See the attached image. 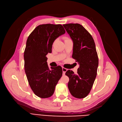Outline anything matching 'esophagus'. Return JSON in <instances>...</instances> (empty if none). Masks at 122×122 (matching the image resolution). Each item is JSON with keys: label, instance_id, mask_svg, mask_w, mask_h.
<instances>
[{"label": "esophagus", "instance_id": "1", "mask_svg": "<svg viewBox=\"0 0 122 122\" xmlns=\"http://www.w3.org/2000/svg\"><path fill=\"white\" fill-rule=\"evenodd\" d=\"M62 72H63V74H65V73L66 72V71H67V69H66V68H65L62 67Z\"/></svg>", "mask_w": 122, "mask_h": 122}]
</instances>
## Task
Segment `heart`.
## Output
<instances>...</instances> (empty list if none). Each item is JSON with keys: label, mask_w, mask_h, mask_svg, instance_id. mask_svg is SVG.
Masks as SVG:
<instances>
[{"label": "heart", "mask_w": 122, "mask_h": 122, "mask_svg": "<svg viewBox=\"0 0 122 122\" xmlns=\"http://www.w3.org/2000/svg\"><path fill=\"white\" fill-rule=\"evenodd\" d=\"M64 40H65V41H66V40H70V39H69V38H68L67 37H65V38H64ZM55 42H56V41H55L53 42V45H54V44H55Z\"/></svg>", "instance_id": "b5f03b06"}]
</instances>
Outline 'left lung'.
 <instances>
[{"mask_svg":"<svg viewBox=\"0 0 122 122\" xmlns=\"http://www.w3.org/2000/svg\"><path fill=\"white\" fill-rule=\"evenodd\" d=\"M63 26L73 41L72 57L79 65L77 74L70 70L66 72L69 78L68 88L73 97L84 98L90 93L97 73L99 61L94 40L81 25Z\"/></svg>","mask_w":122,"mask_h":122,"instance_id":"obj_1","label":"left lung"}]
</instances>
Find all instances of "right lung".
<instances>
[{"label": "right lung", "instance_id": "add662e5", "mask_svg": "<svg viewBox=\"0 0 122 122\" xmlns=\"http://www.w3.org/2000/svg\"><path fill=\"white\" fill-rule=\"evenodd\" d=\"M65 32L61 24H42L27 38L24 53L25 72L31 90L40 98L51 97L62 76L60 66L49 69L46 56L52 51L55 39Z\"/></svg>", "mask_w": 122, "mask_h": 122}]
</instances>
